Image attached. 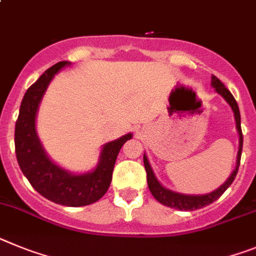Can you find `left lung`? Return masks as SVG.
Listing matches in <instances>:
<instances>
[{
  "mask_svg": "<svg viewBox=\"0 0 256 256\" xmlns=\"http://www.w3.org/2000/svg\"><path fill=\"white\" fill-rule=\"evenodd\" d=\"M211 86L215 88V91L223 98L226 103L230 104V110H232L233 112V116H234L236 128H237V132H238V152H237V160H236V168H233L232 174L230 175V178H228L219 188H216V190H212V192L206 193V194H186V193H179L175 192V190H168V188H166V186H162L158 182V179L156 178L154 171H153L152 166H150V161H148V157H146V154L144 153L143 161L144 168H146V171L148 188H150L153 197H154L158 202H161L162 205L168 206V208H178V210L192 211L210 205V204H212L214 201H216V200L228 190V186L233 183L236 175H237V171H238L240 161H241L242 143H244V136H242L241 130V116H240L238 104H237L236 99L233 98V95L230 94V91L228 90V88L224 86L223 82L218 78V77H215V76H211Z\"/></svg>",
  "mask_w": 256,
  "mask_h": 256,
  "instance_id": "left-lung-1",
  "label": "left lung"
}]
</instances>
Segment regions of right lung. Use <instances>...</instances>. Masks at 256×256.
I'll return each instance as SVG.
<instances>
[{
	"label": "right lung",
	"mask_w": 256,
	"mask_h": 256,
	"mask_svg": "<svg viewBox=\"0 0 256 256\" xmlns=\"http://www.w3.org/2000/svg\"><path fill=\"white\" fill-rule=\"evenodd\" d=\"M68 66L70 62L64 60L48 68L24 94L15 125V153L23 174L40 194L59 205L78 208L94 204L106 194L120 150L132 134L104 144L98 165L88 172H70L48 157L36 130V118L50 82Z\"/></svg>",
	"instance_id": "add662e5"
}]
</instances>
